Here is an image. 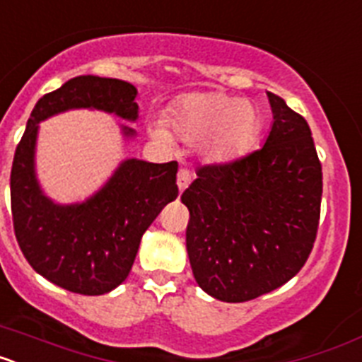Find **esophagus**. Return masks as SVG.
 <instances>
[{
	"mask_svg": "<svg viewBox=\"0 0 362 362\" xmlns=\"http://www.w3.org/2000/svg\"><path fill=\"white\" fill-rule=\"evenodd\" d=\"M192 183V172L187 170V168H181L177 172V188L179 192H183L188 185Z\"/></svg>",
	"mask_w": 362,
	"mask_h": 362,
	"instance_id": "obj_1",
	"label": "esophagus"
}]
</instances>
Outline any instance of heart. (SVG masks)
Masks as SVG:
<instances>
[{
	"instance_id": "heart-1",
	"label": "heart",
	"mask_w": 362,
	"mask_h": 362,
	"mask_svg": "<svg viewBox=\"0 0 362 362\" xmlns=\"http://www.w3.org/2000/svg\"><path fill=\"white\" fill-rule=\"evenodd\" d=\"M174 132L183 141H204V152L212 161H230L239 158L259 132V116L248 101L233 95L206 92L183 98L170 114ZM159 141L168 134L159 123L148 127Z\"/></svg>"
}]
</instances>
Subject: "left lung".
Here are the masks:
<instances>
[{
	"instance_id": "8db88e82",
	"label": "left lung",
	"mask_w": 362,
	"mask_h": 362,
	"mask_svg": "<svg viewBox=\"0 0 362 362\" xmlns=\"http://www.w3.org/2000/svg\"><path fill=\"white\" fill-rule=\"evenodd\" d=\"M274 123L261 148L197 168L183 192L187 250L197 284L225 303L283 286L306 263L321 216L322 172L312 130L268 92Z\"/></svg>"
}]
</instances>
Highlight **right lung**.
<instances>
[{
	"label": "right lung",
	"mask_w": 362,
	"mask_h": 362,
	"mask_svg": "<svg viewBox=\"0 0 362 362\" xmlns=\"http://www.w3.org/2000/svg\"><path fill=\"white\" fill-rule=\"evenodd\" d=\"M136 86L121 79L78 76L40 99L27 121L11 172L12 221L18 245L34 270L81 296H101L130 274L152 221L177 197V163L127 159L83 203L57 204L36 177L40 123L72 108H94L137 119ZM124 137L136 130L121 127Z\"/></svg>",
	"instance_id": "obj_1"
}]
</instances>
